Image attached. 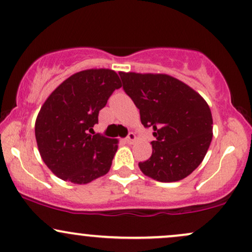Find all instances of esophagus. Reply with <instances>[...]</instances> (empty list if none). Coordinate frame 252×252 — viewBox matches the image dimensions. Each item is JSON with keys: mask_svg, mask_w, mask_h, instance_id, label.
Masks as SVG:
<instances>
[{"mask_svg": "<svg viewBox=\"0 0 252 252\" xmlns=\"http://www.w3.org/2000/svg\"><path fill=\"white\" fill-rule=\"evenodd\" d=\"M136 141V135L134 132H129V135L126 137V142L128 144H132Z\"/></svg>", "mask_w": 252, "mask_h": 252, "instance_id": "34e87169", "label": "esophagus"}]
</instances>
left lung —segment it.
<instances>
[{"label": "left lung", "instance_id": "1", "mask_svg": "<svg viewBox=\"0 0 252 252\" xmlns=\"http://www.w3.org/2000/svg\"><path fill=\"white\" fill-rule=\"evenodd\" d=\"M123 90L139 109L144 128L154 129L150 158L139 162L144 175L176 182L202 163L213 139V116L203 97L164 74L120 72Z\"/></svg>", "mask_w": 252, "mask_h": 252}]
</instances>
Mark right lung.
Returning a JSON list of instances; mask_svg holds the SVG:
<instances>
[{
  "label": "right lung",
  "mask_w": 252,
  "mask_h": 252,
  "mask_svg": "<svg viewBox=\"0 0 252 252\" xmlns=\"http://www.w3.org/2000/svg\"><path fill=\"white\" fill-rule=\"evenodd\" d=\"M122 87L110 69H89L61 83L42 105L35 123L38 151L63 181L87 184L110 170L117 139L89 134L109 97Z\"/></svg>",
  "instance_id": "obj_1"
}]
</instances>
